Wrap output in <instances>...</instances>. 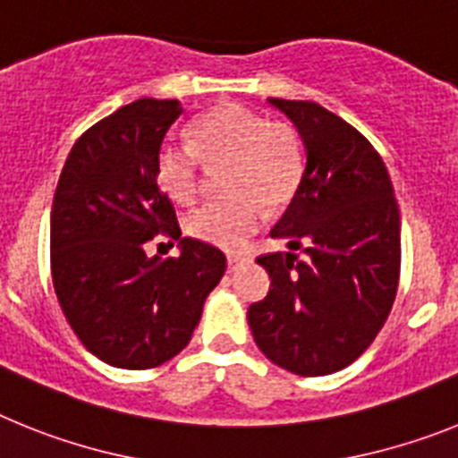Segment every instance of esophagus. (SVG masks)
I'll return each mask as SVG.
<instances>
[{
    "instance_id": "1",
    "label": "esophagus",
    "mask_w": 458,
    "mask_h": 458,
    "mask_svg": "<svg viewBox=\"0 0 458 458\" xmlns=\"http://www.w3.org/2000/svg\"><path fill=\"white\" fill-rule=\"evenodd\" d=\"M244 262V256L242 253H228V267L234 269L237 265H242Z\"/></svg>"
}]
</instances>
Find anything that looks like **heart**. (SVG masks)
<instances>
[{"mask_svg": "<svg viewBox=\"0 0 458 458\" xmlns=\"http://www.w3.org/2000/svg\"><path fill=\"white\" fill-rule=\"evenodd\" d=\"M193 145L168 142L158 152L157 170L163 191L174 202L189 205L202 186V165H225L224 186L234 196L200 205L186 216L196 240L237 246L260 225L262 202L284 205L301 182L300 140L281 122H267L253 110L225 103L193 124Z\"/></svg>", "mask_w": 458, "mask_h": 458, "instance_id": "heart-1", "label": "heart"}]
</instances>
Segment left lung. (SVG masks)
Instances as JSON below:
<instances>
[{"label": "left lung", "instance_id": "1", "mask_svg": "<svg viewBox=\"0 0 458 458\" xmlns=\"http://www.w3.org/2000/svg\"><path fill=\"white\" fill-rule=\"evenodd\" d=\"M269 103L295 124L306 165L269 233L288 240L290 251L258 258L272 284L265 300L249 306V327L276 367L327 376L352 364L392 311L399 205L383 158L360 131L313 101Z\"/></svg>", "mask_w": 458, "mask_h": 458}]
</instances>
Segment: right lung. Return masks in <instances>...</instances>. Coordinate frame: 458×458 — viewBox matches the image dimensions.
Listing matches in <instances>:
<instances>
[{"label":"right lung","mask_w":458,"mask_h":458,"mask_svg":"<svg viewBox=\"0 0 458 458\" xmlns=\"http://www.w3.org/2000/svg\"><path fill=\"white\" fill-rule=\"evenodd\" d=\"M182 114L174 98H138L87 129L59 174L50 267L59 306L91 355L117 369H154L186 348L225 256L182 237L158 182V152ZM157 233L177 259H149Z\"/></svg>","instance_id":"add662e5"}]
</instances>
